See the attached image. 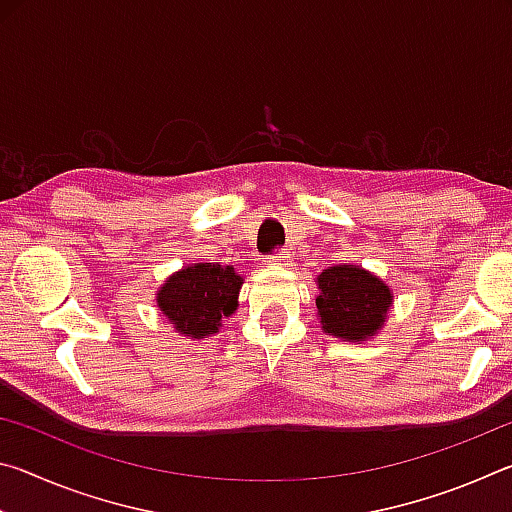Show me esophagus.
Masks as SVG:
<instances>
[{
  "mask_svg": "<svg viewBox=\"0 0 512 512\" xmlns=\"http://www.w3.org/2000/svg\"><path fill=\"white\" fill-rule=\"evenodd\" d=\"M266 264H268V266H289V257L284 255V253L268 255V257H266Z\"/></svg>",
  "mask_w": 512,
  "mask_h": 512,
  "instance_id": "esophagus-1",
  "label": "esophagus"
}]
</instances>
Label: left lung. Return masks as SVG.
<instances>
[{
	"label": "left lung",
	"instance_id": "8db88e82",
	"mask_svg": "<svg viewBox=\"0 0 512 512\" xmlns=\"http://www.w3.org/2000/svg\"><path fill=\"white\" fill-rule=\"evenodd\" d=\"M316 309L329 336L350 343L375 336L393 307V293L361 266H329L316 277Z\"/></svg>",
	"mask_w": 512,
	"mask_h": 512
}]
</instances>
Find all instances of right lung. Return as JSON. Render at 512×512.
<instances>
[{
    "label": "right lung",
    "mask_w": 512,
    "mask_h": 512,
    "mask_svg": "<svg viewBox=\"0 0 512 512\" xmlns=\"http://www.w3.org/2000/svg\"><path fill=\"white\" fill-rule=\"evenodd\" d=\"M244 277L216 262L189 264L173 273L155 293L158 307L178 334L207 339L221 320L235 314Z\"/></svg>",
    "instance_id": "right-lung-1"
}]
</instances>
